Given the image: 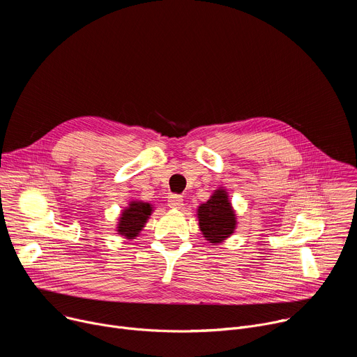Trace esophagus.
I'll list each match as a JSON object with an SVG mask.
<instances>
[{"mask_svg": "<svg viewBox=\"0 0 357 357\" xmlns=\"http://www.w3.org/2000/svg\"><path fill=\"white\" fill-rule=\"evenodd\" d=\"M168 206L172 209H181L183 206V199L179 195H171L168 197Z\"/></svg>", "mask_w": 357, "mask_h": 357, "instance_id": "34e87169", "label": "esophagus"}]
</instances>
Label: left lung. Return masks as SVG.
<instances>
[{"mask_svg":"<svg viewBox=\"0 0 357 357\" xmlns=\"http://www.w3.org/2000/svg\"><path fill=\"white\" fill-rule=\"evenodd\" d=\"M199 229L209 243L219 244L229 238L237 226L236 212L226 189L219 188L208 202L197 208Z\"/></svg>","mask_w":357,"mask_h":357,"instance_id":"left-lung-1","label":"left lung"}]
</instances>
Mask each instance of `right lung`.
Listing matches in <instances>:
<instances>
[{
    "mask_svg": "<svg viewBox=\"0 0 357 357\" xmlns=\"http://www.w3.org/2000/svg\"><path fill=\"white\" fill-rule=\"evenodd\" d=\"M152 212H154V206L151 203L142 200H131L119 218L117 234L127 240L135 238L144 229Z\"/></svg>",
    "mask_w": 357,
    "mask_h": 357,
    "instance_id": "add662e5",
    "label": "right lung"
}]
</instances>
